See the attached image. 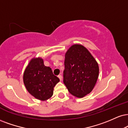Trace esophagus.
Segmentation results:
<instances>
[{
	"label": "esophagus",
	"instance_id": "34e87169",
	"mask_svg": "<svg viewBox=\"0 0 128 128\" xmlns=\"http://www.w3.org/2000/svg\"><path fill=\"white\" fill-rule=\"evenodd\" d=\"M58 78H59V79L61 81L62 80V76H61V75H59V76H58Z\"/></svg>",
	"mask_w": 128,
	"mask_h": 128
}]
</instances>
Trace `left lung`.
<instances>
[{"mask_svg":"<svg viewBox=\"0 0 128 128\" xmlns=\"http://www.w3.org/2000/svg\"><path fill=\"white\" fill-rule=\"evenodd\" d=\"M64 84L69 92L83 98L92 91L97 81L99 67L89 50L82 44L72 45L66 52Z\"/></svg>","mask_w":128,"mask_h":128,"instance_id":"obj_1","label":"left lung"}]
</instances>
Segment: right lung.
Masks as SVG:
<instances>
[{
	"instance_id": "1",
	"label": "right lung",
	"mask_w": 128,
	"mask_h": 128,
	"mask_svg": "<svg viewBox=\"0 0 128 128\" xmlns=\"http://www.w3.org/2000/svg\"><path fill=\"white\" fill-rule=\"evenodd\" d=\"M24 85L31 95L36 99L45 101L53 95L54 88L60 82L52 69L44 65L41 58L30 60L23 75Z\"/></svg>"
}]
</instances>
